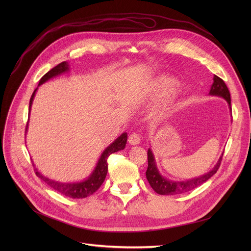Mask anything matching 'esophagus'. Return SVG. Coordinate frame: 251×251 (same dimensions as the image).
Wrapping results in <instances>:
<instances>
[{"label": "esophagus", "mask_w": 251, "mask_h": 251, "mask_svg": "<svg viewBox=\"0 0 251 251\" xmlns=\"http://www.w3.org/2000/svg\"><path fill=\"white\" fill-rule=\"evenodd\" d=\"M128 141L130 144H132V146H137V144H139V142H140V136H139V134L132 133L131 135H129Z\"/></svg>", "instance_id": "1"}]
</instances>
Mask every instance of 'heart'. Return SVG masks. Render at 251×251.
<instances>
[{
  "mask_svg": "<svg viewBox=\"0 0 251 251\" xmlns=\"http://www.w3.org/2000/svg\"><path fill=\"white\" fill-rule=\"evenodd\" d=\"M178 87V82L171 78H163L151 84L147 90V98L150 100L161 99L170 96ZM176 105L174 101H164L153 110V116L157 120H166L175 112Z\"/></svg>",
  "mask_w": 251,
  "mask_h": 251,
  "instance_id": "b5f03b06",
  "label": "heart"
}]
</instances>
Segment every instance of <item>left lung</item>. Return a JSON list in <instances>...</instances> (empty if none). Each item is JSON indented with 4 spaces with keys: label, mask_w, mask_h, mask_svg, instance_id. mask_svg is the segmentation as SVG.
<instances>
[{
    "label": "left lung",
    "mask_w": 251,
    "mask_h": 251,
    "mask_svg": "<svg viewBox=\"0 0 251 251\" xmlns=\"http://www.w3.org/2000/svg\"><path fill=\"white\" fill-rule=\"evenodd\" d=\"M209 96H216L223 98L224 100H226L228 102L229 108L231 110V96H230V91L227 87V85L224 82L223 79L218 77L217 75L214 76V83L212 84V87L209 89ZM224 153V152H223ZM223 153L221 154L219 161L215 165V167L209 171V172L205 173L204 175H201L200 177L192 178L186 181H172L165 178L164 176L161 175L159 169L156 167L154 156L152 153V151L149 149L148 151V170L146 172L147 179L150 183V185L151 188L159 194L162 195H175V194H181L184 192L190 191L196 187L201 186V184H203L205 181H207L210 177H213L216 173L218 169L220 168L221 161H222V156Z\"/></svg>",
    "instance_id": "obj_1"
}]
</instances>
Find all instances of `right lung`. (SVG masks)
I'll use <instances>...</instances> for the list:
<instances>
[{"instance_id":"1","label":"right lung","mask_w":251,"mask_h":251,"mask_svg":"<svg viewBox=\"0 0 251 251\" xmlns=\"http://www.w3.org/2000/svg\"><path fill=\"white\" fill-rule=\"evenodd\" d=\"M69 71H70L69 63L68 62H62L59 65H57L56 67H54L51 70H50L48 73H46L41 78V80H39V83H38V86H41L42 84L46 83L51 78L57 77V76H59L63 73L69 72ZM38 86L34 89L33 94L30 98L28 116L30 115L32 101H33L35 92H36ZM27 128H28V124L26 125L25 131H27ZM126 142H127V133L124 132L120 136H119L117 139H115L110 144V146L101 152L100 159L97 163L96 168L94 169V171H92L91 174L83 181L70 182V183L56 181V180H52V179H50V178L44 176L43 174H41V172H38V170L36 168H34L35 174L38 178H41L44 182H46L50 188L60 192L61 194L67 196V197H70V199H84V197H87L91 194H94L100 187V185L103 183V181L105 179V176H107V173H108V157H109V155L111 153H114V152H117L119 151L124 150L125 147H126Z\"/></svg>"}]
</instances>
